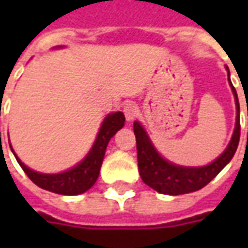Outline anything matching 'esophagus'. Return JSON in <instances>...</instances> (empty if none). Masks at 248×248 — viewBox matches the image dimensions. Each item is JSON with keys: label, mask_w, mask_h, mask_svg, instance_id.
<instances>
[{"label": "esophagus", "mask_w": 248, "mask_h": 248, "mask_svg": "<svg viewBox=\"0 0 248 248\" xmlns=\"http://www.w3.org/2000/svg\"><path fill=\"white\" fill-rule=\"evenodd\" d=\"M124 114H125L127 121H134V120L138 117L139 109L135 105H132V103H127V105L124 106Z\"/></svg>", "instance_id": "obj_1"}]
</instances>
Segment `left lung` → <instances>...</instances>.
Wrapping results in <instances>:
<instances>
[{
	"mask_svg": "<svg viewBox=\"0 0 248 248\" xmlns=\"http://www.w3.org/2000/svg\"><path fill=\"white\" fill-rule=\"evenodd\" d=\"M231 87L233 91L236 110H237L233 135L224 153L208 166L182 167L167 161L166 158L158 155L157 150L152 145L143 127L138 121L134 123V134L137 138V153H138V170L142 181L146 185L163 195L176 196L196 192L204 187L208 182H211L221 172V170L232 160L240 139V106L232 82Z\"/></svg>",
	"mask_w": 248,
	"mask_h": 248,
	"instance_id": "1",
	"label": "left lung"
}]
</instances>
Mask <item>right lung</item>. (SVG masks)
I'll return each mask as SVG.
<instances>
[{
  "instance_id": "obj_1",
  "label": "right lung",
  "mask_w": 248,
  "mask_h": 248,
  "mask_svg": "<svg viewBox=\"0 0 248 248\" xmlns=\"http://www.w3.org/2000/svg\"><path fill=\"white\" fill-rule=\"evenodd\" d=\"M124 121H125V117L121 111L109 114L103 120V123L100 125L96 140L90 150V153L85 156L81 163H78L76 167H73L64 172H61V174L35 172L29 167L24 166L23 163L17 158V156H15V157L20 164V167L23 168L26 175L29 176L37 186L43 187L45 190L53 192V193H58V195H81L84 192H87L90 187H92L93 184L96 182L108 143L110 139L114 137V134L124 127Z\"/></svg>"
}]
</instances>
